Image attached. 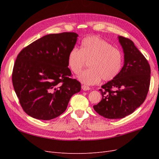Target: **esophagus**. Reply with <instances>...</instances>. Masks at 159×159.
Listing matches in <instances>:
<instances>
[{
    "label": "esophagus",
    "mask_w": 159,
    "mask_h": 159,
    "mask_svg": "<svg viewBox=\"0 0 159 159\" xmlns=\"http://www.w3.org/2000/svg\"><path fill=\"white\" fill-rule=\"evenodd\" d=\"M81 89H82L84 91H88L90 89V88L88 87L87 85H81Z\"/></svg>",
    "instance_id": "obj_1"
}]
</instances>
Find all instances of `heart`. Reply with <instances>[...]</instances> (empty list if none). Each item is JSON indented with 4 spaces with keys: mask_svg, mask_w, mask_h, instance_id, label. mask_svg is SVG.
<instances>
[{
    "mask_svg": "<svg viewBox=\"0 0 159 159\" xmlns=\"http://www.w3.org/2000/svg\"><path fill=\"white\" fill-rule=\"evenodd\" d=\"M123 52L98 36L84 38L80 50L72 48L68 56V66L75 74H78L89 62V69L78 75V80L86 85L98 84L101 80L111 81L121 71L123 65Z\"/></svg>",
    "mask_w": 159,
    "mask_h": 159,
    "instance_id": "heart-1",
    "label": "heart"
}]
</instances>
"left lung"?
<instances>
[{
    "instance_id": "left-lung-1",
    "label": "left lung",
    "mask_w": 159,
    "mask_h": 159,
    "mask_svg": "<svg viewBox=\"0 0 159 159\" xmlns=\"http://www.w3.org/2000/svg\"><path fill=\"white\" fill-rule=\"evenodd\" d=\"M124 53V65L119 75L100 89L102 99L93 105L96 112L111 119L133 113L145 100L150 85L151 68L132 40L119 36Z\"/></svg>"
}]
</instances>
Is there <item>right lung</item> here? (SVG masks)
I'll return each mask as SVG.
<instances>
[{"label":"right lung","instance_id":"right-lung-1","mask_svg":"<svg viewBox=\"0 0 159 159\" xmlns=\"http://www.w3.org/2000/svg\"><path fill=\"white\" fill-rule=\"evenodd\" d=\"M78 34H47L25 48L12 71L14 91L24 111L37 119L50 120L63 113L81 84L70 78L68 56Z\"/></svg>","mask_w":159,"mask_h":159}]
</instances>
